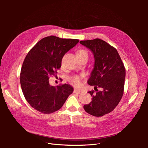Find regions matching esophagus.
<instances>
[{
    "label": "esophagus",
    "instance_id": "1",
    "mask_svg": "<svg viewBox=\"0 0 148 148\" xmlns=\"http://www.w3.org/2000/svg\"><path fill=\"white\" fill-rule=\"evenodd\" d=\"M74 92L75 93H78V94H81L82 92V91L81 90H79V89H74Z\"/></svg>",
    "mask_w": 148,
    "mask_h": 148
}]
</instances>
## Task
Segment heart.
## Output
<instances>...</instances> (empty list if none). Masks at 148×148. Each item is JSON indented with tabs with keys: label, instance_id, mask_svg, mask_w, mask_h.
Masks as SVG:
<instances>
[{
	"label": "heart",
	"instance_id": "heart-1",
	"mask_svg": "<svg viewBox=\"0 0 148 148\" xmlns=\"http://www.w3.org/2000/svg\"><path fill=\"white\" fill-rule=\"evenodd\" d=\"M77 55L78 57H88V52L85 49H79L77 52ZM83 77V75L79 76V75H74L73 77L70 78L69 81L74 86H78L81 83V79Z\"/></svg>",
	"mask_w": 148,
	"mask_h": 148
}]
</instances>
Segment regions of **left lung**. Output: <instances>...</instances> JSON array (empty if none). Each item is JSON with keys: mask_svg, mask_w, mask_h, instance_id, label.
<instances>
[{"mask_svg": "<svg viewBox=\"0 0 148 148\" xmlns=\"http://www.w3.org/2000/svg\"><path fill=\"white\" fill-rule=\"evenodd\" d=\"M89 49L95 57V66L88 83L95 86L89 91L92 101L83 106L87 113L95 117H102L112 111L123 96L125 69L115 47L101 39L79 42ZM100 87L101 91L97 89Z\"/></svg>", "mask_w": 148, "mask_h": 148, "instance_id": "8db88e82", "label": "left lung"}]
</instances>
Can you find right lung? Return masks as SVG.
Masks as SVG:
<instances>
[{"label": "right lung", "instance_id": "right-lung-1", "mask_svg": "<svg viewBox=\"0 0 148 148\" xmlns=\"http://www.w3.org/2000/svg\"><path fill=\"white\" fill-rule=\"evenodd\" d=\"M76 39L50 36L40 40L26 56L20 73L22 91L29 104L42 114L59 110L73 91L68 84L53 86L49 79L57 73L65 53L77 45Z\"/></svg>", "mask_w": 148, "mask_h": 148}]
</instances>
